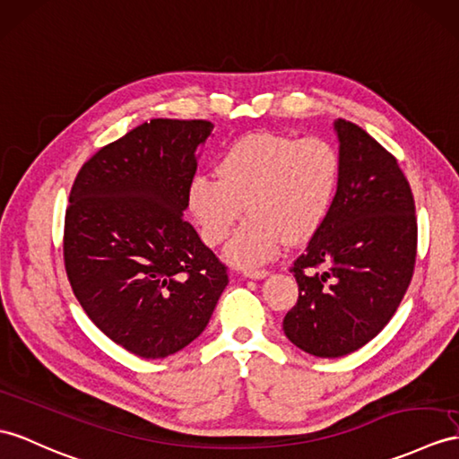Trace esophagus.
<instances>
[{
	"label": "esophagus",
	"instance_id": "obj_1",
	"mask_svg": "<svg viewBox=\"0 0 459 459\" xmlns=\"http://www.w3.org/2000/svg\"><path fill=\"white\" fill-rule=\"evenodd\" d=\"M268 274V271H261V268H255V271H245L243 273V276H247V278H255V281H261V278H264Z\"/></svg>",
	"mask_w": 459,
	"mask_h": 459
}]
</instances>
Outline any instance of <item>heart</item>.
Segmentation results:
<instances>
[{
    "label": "heart",
    "instance_id": "obj_1",
    "mask_svg": "<svg viewBox=\"0 0 459 459\" xmlns=\"http://www.w3.org/2000/svg\"><path fill=\"white\" fill-rule=\"evenodd\" d=\"M337 145L325 138L249 134L221 152L216 173H200L186 188V206L210 247L230 238L245 210L249 218L226 249L228 261L255 268L284 243L311 239L329 216L341 183Z\"/></svg>",
    "mask_w": 459,
    "mask_h": 459
}]
</instances>
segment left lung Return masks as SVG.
<instances>
[{"instance_id":"left-lung-1","label":"left lung","mask_w":459,"mask_h":459,"mask_svg":"<svg viewBox=\"0 0 459 459\" xmlns=\"http://www.w3.org/2000/svg\"><path fill=\"white\" fill-rule=\"evenodd\" d=\"M342 161L337 196L290 271L299 296L284 317L298 349L339 359L394 317L415 273V198L397 160L354 122H334Z\"/></svg>"}]
</instances>
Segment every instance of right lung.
<instances>
[{"label": "right lung", "instance_id": "obj_1", "mask_svg": "<svg viewBox=\"0 0 459 459\" xmlns=\"http://www.w3.org/2000/svg\"><path fill=\"white\" fill-rule=\"evenodd\" d=\"M212 128L143 122L87 160L72 186L65 274L89 319L142 359L193 342L228 286V266L183 218L195 152Z\"/></svg>", "mask_w": 459, "mask_h": 459}]
</instances>
